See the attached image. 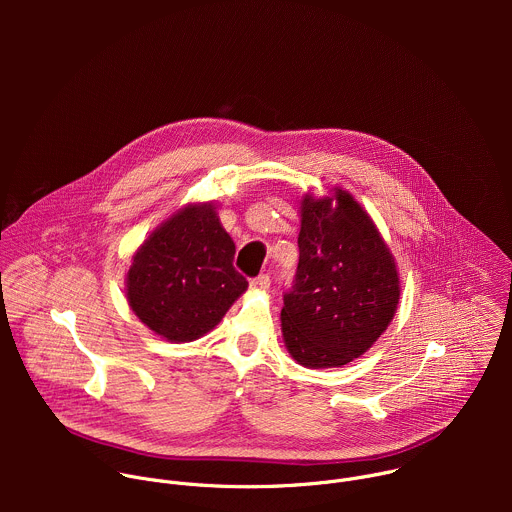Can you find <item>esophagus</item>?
<instances>
[{"mask_svg": "<svg viewBox=\"0 0 512 512\" xmlns=\"http://www.w3.org/2000/svg\"><path fill=\"white\" fill-rule=\"evenodd\" d=\"M249 285H251V289H267V287H269V275H267V273H261V275L253 277V279L249 281Z\"/></svg>", "mask_w": 512, "mask_h": 512, "instance_id": "1", "label": "esophagus"}]
</instances>
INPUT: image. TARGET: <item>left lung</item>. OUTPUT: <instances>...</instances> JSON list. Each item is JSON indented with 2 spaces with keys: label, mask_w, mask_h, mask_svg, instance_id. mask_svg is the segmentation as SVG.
<instances>
[{
  "label": "left lung",
  "mask_w": 512,
  "mask_h": 512,
  "mask_svg": "<svg viewBox=\"0 0 512 512\" xmlns=\"http://www.w3.org/2000/svg\"><path fill=\"white\" fill-rule=\"evenodd\" d=\"M298 247L294 283L283 291L285 346L308 369L342 367L367 352L395 316L401 289L393 255L344 190L304 198Z\"/></svg>",
  "instance_id": "obj_1"
}]
</instances>
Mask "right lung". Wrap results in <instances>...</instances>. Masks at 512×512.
<instances>
[{
    "label": "right lung",
    "instance_id": "obj_1",
    "mask_svg": "<svg viewBox=\"0 0 512 512\" xmlns=\"http://www.w3.org/2000/svg\"><path fill=\"white\" fill-rule=\"evenodd\" d=\"M233 259L235 243L214 208L188 206L133 255L127 273L129 306L166 340H196L223 320L249 285Z\"/></svg>",
    "mask_w": 512,
    "mask_h": 512
}]
</instances>
